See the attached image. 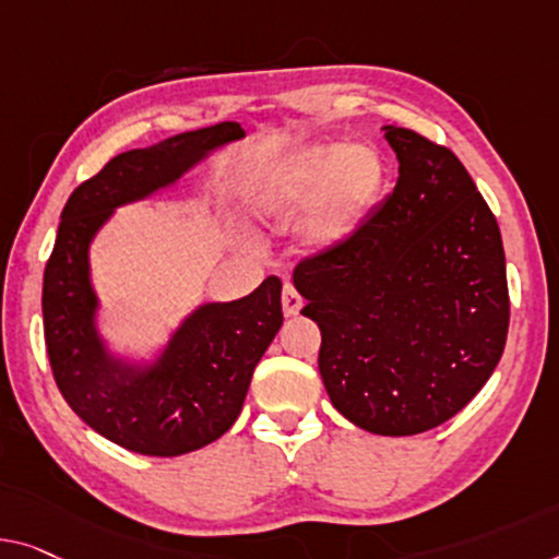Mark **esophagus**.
Listing matches in <instances>:
<instances>
[{"label": "esophagus", "mask_w": 559, "mask_h": 559, "mask_svg": "<svg viewBox=\"0 0 559 559\" xmlns=\"http://www.w3.org/2000/svg\"><path fill=\"white\" fill-rule=\"evenodd\" d=\"M281 304H283V313L296 316L304 308V298L294 286H290V283H286V286H283V294H281Z\"/></svg>", "instance_id": "34e87169"}]
</instances>
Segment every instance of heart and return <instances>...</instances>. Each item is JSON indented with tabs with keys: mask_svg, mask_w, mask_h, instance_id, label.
<instances>
[{
	"mask_svg": "<svg viewBox=\"0 0 559 559\" xmlns=\"http://www.w3.org/2000/svg\"><path fill=\"white\" fill-rule=\"evenodd\" d=\"M386 168L371 143H311L263 175L253 200L265 213L288 215L306 200L298 233L313 251L341 246L359 230L381 193Z\"/></svg>",
	"mask_w": 559,
	"mask_h": 559,
	"instance_id": "heart-1",
	"label": "heart"
}]
</instances>
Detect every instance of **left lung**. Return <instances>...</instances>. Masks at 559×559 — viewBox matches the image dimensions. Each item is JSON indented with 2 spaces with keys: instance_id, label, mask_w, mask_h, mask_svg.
Here are the masks:
<instances>
[{
  "instance_id": "left-lung-1",
  "label": "left lung",
  "mask_w": 559,
  "mask_h": 559,
  "mask_svg": "<svg viewBox=\"0 0 559 559\" xmlns=\"http://www.w3.org/2000/svg\"><path fill=\"white\" fill-rule=\"evenodd\" d=\"M399 180L341 246L296 265L319 323L331 404L371 435L452 419L502 359L510 294L502 236L452 150L384 124Z\"/></svg>"
}]
</instances>
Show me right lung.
<instances>
[{
  "mask_svg": "<svg viewBox=\"0 0 559 559\" xmlns=\"http://www.w3.org/2000/svg\"><path fill=\"white\" fill-rule=\"evenodd\" d=\"M246 138L238 122L128 150L74 188L41 283L45 344L64 402L97 435L130 452L180 456L226 435L276 336L281 278L238 301L190 311L153 359L122 356L99 333L90 246L115 211L170 188L215 147Z\"/></svg>",
  "mask_w": 559,
  "mask_h": 559,
  "instance_id": "add662e5",
  "label": "right lung"
}]
</instances>
